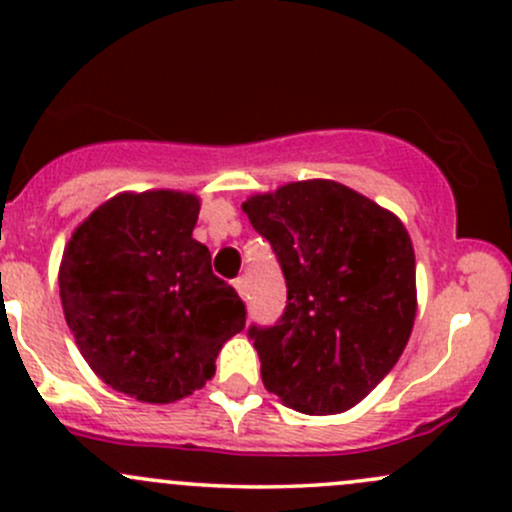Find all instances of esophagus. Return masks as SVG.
I'll list each match as a JSON object with an SVG mask.
<instances>
[{
  "mask_svg": "<svg viewBox=\"0 0 512 512\" xmlns=\"http://www.w3.org/2000/svg\"><path fill=\"white\" fill-rule=\"evenodd\" d=\"M233 287H235V292H238V297H240V299H247V282H245V277H238V279H235Z\"/></svg>",
  "mask_w": 512,
  "mask_h": 512,
  "instance_id": "esophagus-1",
  "label": "esophagus"
}]
</instances>
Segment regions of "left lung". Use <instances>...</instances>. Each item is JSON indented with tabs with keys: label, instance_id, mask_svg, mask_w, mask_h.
<instances>
[{
	"label": "left lung",
	"instance_id": "1",
	"mask_svg": "<svg viewBox=\"0 0 512 512\" xmlns=\"http://www.w3.org/2000/svg\"><path fill=\"white\" fill-rule=\"evenodd\" d=\"M287 279V309L250 328L262 383L284 407L341 414L395 368L417 316L414 247L402 220L328 179L242 203Z\"/></svg>",
	"mask_w": 512,
	"mask_h": 512
}]
</instances>
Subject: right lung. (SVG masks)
Returning <instances> with one entry per match:
<instances>
[{
  "label": "right lung",
  "instance_id": "1",
  "mask_svg": "<svg viewBox=\"0 0 512 512\" xmlns=\"http://www.w3.org/2000/svg\"><path fill=\"white\" fill-rule=\"evenodd\" d=\"M196 193L125 191L95 208L63 250L58 289L80 355L112 390L169 405L201 390L245 304L193 238Z\"/></svg>",
  "mask_w": 512,
  "mask_h": 512
}]
</instances>
